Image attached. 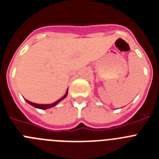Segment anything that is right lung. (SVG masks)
I'll list each match as a JSON object with an SVG mask.
<instances>
[{"instance_id":"1","label":"right lung","mask_w":159,"mask_h":159,"mask_svg":"<svg viewBox=\"0 0 159 159\" xmlns=\"http://www.w3.org/2000/svg\"><path fill=\"white\" fill-rule=\"evenodd\" d=\"M67 95V92H66L65 95H64V96H63L62 98H61V99H59V100H57V102H53V103H52V104H37V103H34V102H30V101L27 100V99H26V101H27V102H29V104H31V105H32V106L35 107L39 108V109H42V110H45V109H48V108L56 106V105H57V103H58V102H60V101H61V100H62V99H64V98H66Z\"/></svg>"}]
</instances>
